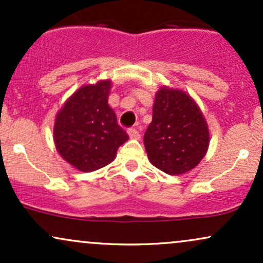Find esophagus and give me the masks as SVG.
<instances>
[{"label": "esophagus", "instance_id": "obj_1", "mask_svg": "<svg viewBox=\"0 0 263 263\" xmlns=\"http://www.w3.org/2000/svg\"><path fill=\"white\" fill-rule=\"evenodd\" d=\"M127 132H128L129 138H132V140H138V138L141 137L140 132H138L136 128H128Z\"/></svg>", "mask_w": 263, "mask_h": 263}]
</instances>
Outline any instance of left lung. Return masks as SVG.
<instances>
[{
  "label": "left lung",
  "instance_id": "1",
  "mask_svg": "<svg viewBox=\"0 0 263 263\" xmlns=\"http://www.w3.org/2000/svg\"><path fill=\"white\" fill-rule=\"evenodd\" d=\"M149 162L180 176L200 163L209 147V129L200 108L186 92L163 86L156 93L152 122L143 137Z\"/></svg>",
  "mask_w": 263,
  "mask_h": 263
}]
</instances>
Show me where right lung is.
I'll return each instance as SVG.
<instances>
[{
    "label": "right lung",
    "instance_id": "right-lung-1",
    "mask_svg": "<svg viewBox=\"0 0 263 263\" xmlns=\"http://www.w3.org/2000/svg\"><path fill=\"white\" fill-rule=\"evenodd\" d=\"M110 80L81 86L57 114L54 142L59 155L80 172L110 164L128 135L108 106Z\"/></svg>",
    "mask_w": 263,
    "mask_h": 263
}]
</instances>
